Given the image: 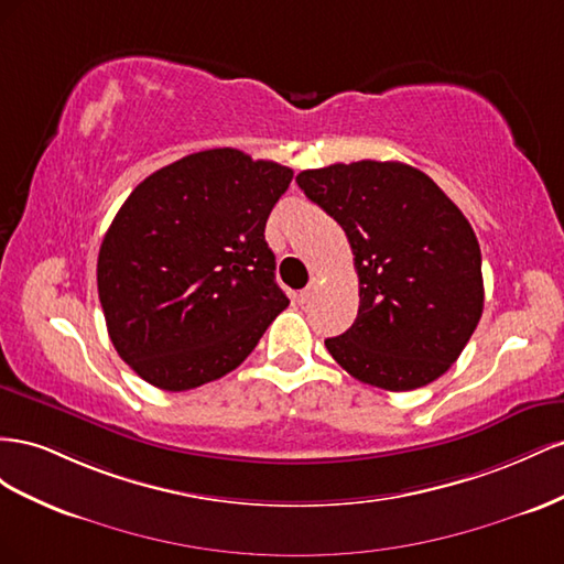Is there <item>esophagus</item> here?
Listing matches in <instances>:
<instances>
[{
    "mask_svg": "<svg viewBox=\"0 0 564 564\" xmlns=\"http://www.w3.org/2000/svg\"><path fill=\"white\" fill-rule=\"evenodd\" d=\"M312 291H314V285H310V288H304V291H300V293H297V302H300V304L307 302V300L312 297Z\"/></svg>",
    "mask_w": 564,
    "mask_h": 564,
    "instance_id": "esophagus-1",
    "label": "esophagus"
}]
</instances>
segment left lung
I'll return each mask as SVG.
<instances>
[{"label":"left lung","instance_id":"left-lung-1","mask_svg":"<svg viewBox=\"0 0 564 564\" xmlns=\"http://www.w3.org/2000/svg\"><path fill=\"white\" fill-rule=\"evenodd\" d=\"M295 182L345 229L359 273V314L328 337L330 357L390 392L444 376L485 307L470 221L427 174L394 160L304 170Z\"/></svg>","mask_w":564,"mask_h":564}]
</instances>
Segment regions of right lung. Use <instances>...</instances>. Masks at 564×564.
<instances>
[{"mask_svg":"<svg viewBox=\"0 0 564 564\" xmlns=\"http://www.w3.org/2000/svg\"><path fill=\"white\" fill-rule=\"evenodd\" d=\"M293 170L236 149L147 176L108 227L96 283L112 347L167 392L227 376L285 307L264 240Z\"/></svg>","mask_w":564,"mask_h":564,"instance_id":"right-lung-1","label":"right lung"}]
</instances>
